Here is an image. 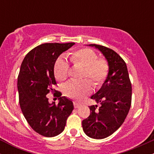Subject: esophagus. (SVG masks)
I'll return each instance as SVG.
<instances>
[{"label": "esophagus", "mask_w": 154, "mask_h": 154, "mask_svg": "<svg viewBox=\"0 0 154 154\" xmlns=\"http://www.w3.org/2000/svg\"><path fill=\"white\" fill-rule=\"evenodd\" d=\"M80 106H81V104L79 103H77V102H76V101L74 102V106H75V108H76V109H77V108H79Z\"/></svg>", "instance_id": "1"}]
</instances>
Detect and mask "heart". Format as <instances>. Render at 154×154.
<instances>
[{
  "instance_id": "b5f03b06",
  "label": "heart",
  "mask_w": 154,
  "mask_h": 154,
  "mask_svg": "<svg viewBox=\"0 0 154 154\" xmlns=\"http://www.w3.org/2000/svg\"><path fill=\"white\" fill-rule=\"evenodd\" d=\"M70 61L75 66L84 68L82 79L89 78L95 88H100L104 84L109 74V64L104 59H98L93 51L89 48H80L69 54ZM56 78L63 82L68 78L69 72V63L63 58L56 60L54 66ZM93 91V85L89 79L80 82L71 81L65 85L63 92L66 96L75 100H82Z\"/></svg>"
}]
</instances>
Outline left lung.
Wrapping results in <instances>:
<instances>
[{
	"mask_svg": "<svg viewBox=\"0 0 154 154\" xmlns=\"http://www.w3.org/2000/svg\"><path fill=\"white\" fill-rule=\"evenodd\" d=\"M98 49L109 64L108 78L100 89L91 97L98 106H91V114L82 121L83 131L88 137L103 139L112 135L125 122L132 101V85L126 63L114 51L91 44Z\"/></svg>",
	"mask_w": 154,
	"mask_h": 154,
	"instance_id": "1",
	"label": "left lung"
}]
</instances>
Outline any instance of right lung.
<instances>
[{
  "label": "right lung",
  "mask_w": 154,
  "mask_h": 154,
  "mask_svg": "<svg viewBox=\"0 0 154 154\" xmlns=\"http://www.w3.org/2000/svg\"><path fill=\"white\" fill-rule=\"evenodd\" d=\"M75 43H44L29 51L23 60L18 76L19 105L28 124L35 132L45 137H54L64 130L66 119L74 109L73 103L56 85L54 66L56 60ZM56 91L59 103L50 104L46 95Z\"/></svg>",
  "instance_id": "add662e5"
}]
</instances>
